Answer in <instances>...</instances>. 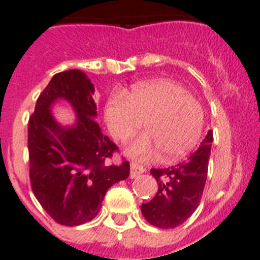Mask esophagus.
<instances>
[{
  "label": "esophagus",
  "mask_w": 260,
  "mask_h": 260,
  "mask_svg": "<svg viewBox=\"0 0 260 260\" xmlns=\"http://www.w3.org/2000/svg\"><path fill=\"white\" fill-rule=\"evenodd\" d=\"M144 171H146V169H144L142 165L137 164V162H132V164H130V177H132V178H137V177L141 176Z\"/></svg>",
  "instance_id": "34e87169"
}]
</instances>
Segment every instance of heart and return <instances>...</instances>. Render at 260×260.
<instances>
[{"label":"heart","instance_id":"obj_1","mask_svg":"<svg viewBox=\"0 0 260 260\" xmlns=\"http://www.w3.org/2000/svg\"><path fill=\"white\" fill-rule=\"evenodd\" d=\"M105 119L118 142L127 141L144 122L147 133L127 148L132 157L150 160L162 152L173 161L187 155L201 141L204 109L181 83L156 79L135 84L127 95L114 92L108 99Z\"/></svg>","mask_w":260,"mask_h":260}]
</instances>
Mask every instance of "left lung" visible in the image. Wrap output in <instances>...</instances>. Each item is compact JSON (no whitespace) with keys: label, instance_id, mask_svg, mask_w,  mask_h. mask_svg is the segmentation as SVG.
<instances>
[{"label":"left lung","instance_id":"obj_1","mask_svg":"<svg viewBox=\"0 0 260 260\" xmlns=\"http://www.w3.org/2000/svg\"><path fill=\"white\" fill-rule=\"evenodd\" d=\"M212 141L210 130L187 160L176 167L151 169L158 189L152 201L142 204V213L151 225L162 229L176 228L198 208L207 180Z\"/></svg>","mask_w":260,"mask_h":260}]
</instances>
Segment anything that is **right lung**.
<instances>
[{"label":"right lung","instance_id":"right-lung-1","mask_svg":"<svg viewBox=\"0 0 260 260\" xmlns=\"http://www.w3.org/2000/svg\"><path fill=\"white\" fill-rule=\"evenodd\" d=\"M95 87L83 71L66 70L50 79L28 121L29 181L45 212L66 226L84 224L102 208L108 189L130 174V164H108L118 151L95 121ZM66 100L77 114L63 128L50 109Z\"/></svg>","mask_w":260,"mask_h":260}]
</instances>
